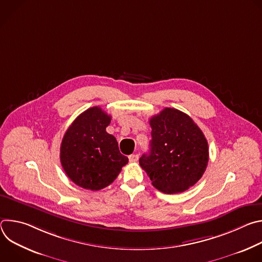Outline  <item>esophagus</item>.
I'll return each mask as SVG.
<instances>
[{
    "label": "esophagus",
    "instance_id": "34e87169",
    "mask_svg": "<svg viewBox=\"0 0 262 262\" xmlns=\"http://www.w3.org/2000/svg\"><path fill=\"white\" fill-rule=\"evenodd\" d=\"M128 160H129L130 163H135V162H137L139 160V156L138 155H130L128 157Z\"/></svg>",
    "mask_w": 262,
    "mask_h": 262
}]
</instances>
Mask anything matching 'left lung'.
<instances>
[{
	"instance_id": "left-lung-1",
	"label": "left lung",
	"mask_w": 262,
	"mask_h": 262,
	"mask_svg": "<svg viewBox=\"0 0 262 262\" xmlns=\"http://www.w3.org/2000/svg\"><path fill=\"white\" fill-rule=\"evenodd\" d=\"M149 124L152 128L150 151L140 158V166L159 191L184 192L206 170L207 140L193 119L176 108L165 107Z\"/></svg>"
}]
</instances>
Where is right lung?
<instances>
[{
    "instance_id": "1",
    "label": "right lung",
    "mask_w": 262,
    "mask_h": 262,
    "mask_svg": "<svg viewBox=\"0 0 262 262\" xmlns=\"http://www.w3.org/2000/svg\"><path fill=\"white\" fill-rule=\"evenodd\" d=\"M110 122V115L93 106L79 115L63 137L61 165L70 180L83 189L105 188L128 162L120 154L115 137L105 132Z\"/></svg>"
}]
</instances>
